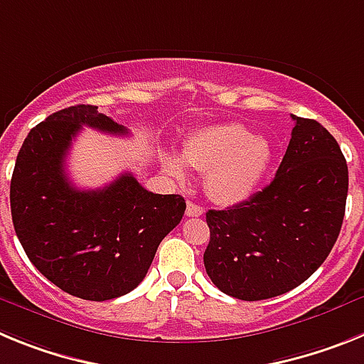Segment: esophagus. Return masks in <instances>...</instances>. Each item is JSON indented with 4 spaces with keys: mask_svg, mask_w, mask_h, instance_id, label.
Here are the masks:
<instances>
[{
    "mask_svg": "<svg viewBox=\"0 0 364 364\" xmlns=\"http://www.w3.org/2000/svg\"><path fill=\"white\" fill-rule=\"evenodd\" d=\"M202 213H204V210H202L200 205L195 204V202L191 200L188 202V205H186V215H188V217H200Z\"/></svg>",
    "mask_w": 364,
    "mask_h": 364,
    "instance_id": "1",
    "label": "esophagus"
}]
</instances>
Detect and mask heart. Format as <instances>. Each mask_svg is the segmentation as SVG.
Here are the masks:
<instances>
[{
    "label": "heart",
    "mask_w": 364,
    "mask_h": 364,
    "mask_svg": "<svg viewBox=\"0 0 364 364\" xmlns=\"http://www.w3.org/2000/svg\"><path fill=\"white\" fill-rule=\"evenodd\" d=\"M275 151L266 136H255L246 125L226 122L202 127L188 136L184 160L197 171L205 173L208 197L220 205H235L257 193L272 169ZM184 160L176 154L162 156L164 169L184 180Z\"/></svg>",
    "instance_id": "obj_1"
}]
</instances>
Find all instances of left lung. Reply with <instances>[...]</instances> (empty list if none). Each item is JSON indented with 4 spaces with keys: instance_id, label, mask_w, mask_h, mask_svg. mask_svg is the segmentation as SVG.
Returning a JSON list of instances; mask_svg holds the SVG:
<instances>
[{
    "instance_id": "obj_1",
    "label": "left lung",
    "mask_w": 364,
    "mask_h": 364,
    "mask_svg": "<svg viewBox=\"0 0 364 364\" xmlns=\"http://www.w3.org/2000/svg\"><path fill=\"white\" fill-rule=\"evenodd\" d=\"M295 127L275 178L228 210H210L205 272L231 297L262 301L294 290L332 252L345 218L348 166L319 122Z\"/></svg>"
}]
</instances>
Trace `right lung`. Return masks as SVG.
<instances>
[{
	"mask_svg": "<svg viewBox=\"0 0 364 364\" xmlns=\"http://www.w3.org/2000/svg\"><path fill=\"white\" fill-rule=\"evenodd\" d=\"M83 125L127 134L96 105H73L38 124L16 159L12 222L41 275L74 297L107 301L144 281L159 244L184 217L186 200L147 191L131 173L105 188H74L65 156Z\"/></svg>",
	"mask_w": 364,
	"mask_h": 364,
	"instance_id": "right-lung-1",
	"label": "right lung"
}]
</instances>
